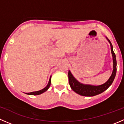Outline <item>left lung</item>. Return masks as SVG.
Segmentation results:
<instances>
[{"mask_svg":"<svg viewBox=\"0 0 124 124\" xmlns=\"http://www.w3.org/2000/svg\"><path fill=\"white\" fill-rule=\"evenodd\" d=\"M106 38L109 42L110 45V49L111 53H112V57H113V71L111 74L110 77L108 78V80L104 83V84L101 85L95 86L91 85L83 84V83H80L78 82L72 74L71 71H68V79H69V83L71 88L76 93L82 96H85V97H93V96L97 95L100 94V93L103 92L104 91H106L110 86L113 83V80L115 77L116 73V55L115 54L113 50V46L112 43L110 41L107 37Z\"/></svg>","mask_w":124,"mask_h":124,"instance_id":"left-lung-1","label":"left lung"}]
</instances>
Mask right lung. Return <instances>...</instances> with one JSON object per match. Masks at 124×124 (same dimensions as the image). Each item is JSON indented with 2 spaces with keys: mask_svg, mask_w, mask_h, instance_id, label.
I'll list each match as a JSON object with an SVG mask.
<instances>
[{
  "mask_svg": "<svg viewBox=\"0 0 124 124\" xmlns=\"http://www.w3.org/2000/svg\"><path fill=\"white\" fill-rule=\"evenodd\" d=\"M51 77H52V76H51L50 77V79H49V81H48V84H47V85L44 88H43L42 89L39 90V91H35V92H29V93H26V94L27 95H38L41 94V93H44V92H45L46 91H47V90L48 89V88L50 87V86Z\"/></svg>",
  "mask_w": 124,
  "mask_h": 124,
  "instance_id": "add662e5",
  "label": "right lung"
}]
</instances>
